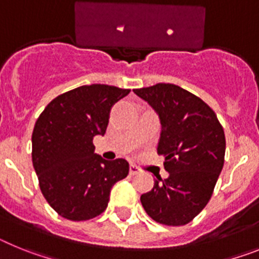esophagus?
Wrapping results in <instances>:
<instances>
[{"mask_svg": "<svg viewBox=\"0 0 259 259\" xmlns=\"http://www.w3.org/2000/svg\"><path fill=\"white\" fill-rule=\"evenodd\" d=\"M129 170H130V175H132V176H137V175L139 173V168L137 167V165H133V164L130 165Z\"/></svg>", "mask_w": 259, "mask_h": 259, "instance_id": "esophagus-1", "label": "esophagus"}]
</instances>
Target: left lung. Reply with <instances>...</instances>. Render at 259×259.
I'll return each mask as SVG.
<instances>
[{"mask_svg": "<svg viewBox=\"0 0 259 259\" xmlns=\"http://www.w3.org/2000/svg\"><path fill=\"white\" fill-rule=\"evenodd\" d=\"M159 114L157 154L164 156L168 179L155 180L151 192L141 195L147 215L165 226L190 223L212 195L223 169L226 137L215 112L176 84L157 83L134 90Z\"/></svg>", "mask_w": 259, "mask_h": 259, "instance_id": "8db88e82", "label": "left lung"}]
</instances>
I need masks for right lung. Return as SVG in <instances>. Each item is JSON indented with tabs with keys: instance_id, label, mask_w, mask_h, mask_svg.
<instances>
[{
	"instance_id": "obj_1",
	"label": "right lung",
	"mask_w": 259,
	"mask_h": 259,
	"mask_svg": "<svg viewBox=\"0 0 259 259\" xmlns=\"http://www.w3.org/2000/svg\"><path fill=\"white\" fill-rule=\"evenodd\" d=\"M130 90L80 86L58 95L41 112L32 132V164L42 195L62 218L82 222L107 208L117 181L129 175L125 159L104 160L94 152L104 136L114 103Z\"/></svg>"
}]
</instances>
